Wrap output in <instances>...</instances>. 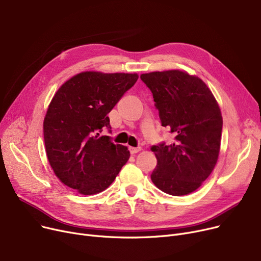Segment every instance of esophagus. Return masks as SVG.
<instances>
[{
  "instance_id": "34e87169",
  "label": "esophagus",
  "mask_w": 261,
  "mask_h": 261,
  "mask_svg": "<svg viewBox=\"0 0 261 261\" xmlns=\"http://www.w3.org/2000/svg\"><path fill=\"white\" fill-rule=\"evenodd\" d=\"M129 150H130L131 154H135V153L140 152L141 150H142V148H141V147H130V148H129Z\"/></svg>"
}]
</instances>
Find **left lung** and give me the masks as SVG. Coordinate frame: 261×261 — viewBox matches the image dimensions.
Segmentation results:
<instances>
[{
    "label": "left lung",
    "mask_w": 261,
    "mask_h": 261,
    "mask_svg": "<svg viewBox=\"0 0 261 261\" xmlns=\"http://www.w3.org/2000/svg\"><path fill=\"white\" fill-rule=\"evenodd\" d=\"M152 92L163 127L173 133L170 145L153 146L158 165L153 184L171 196L194 193L214 170L221 145L223 119L205 82L185 71L141 75Z\"/></svg>",
    "instance_id": "left-lung-1"
}]
</instances>
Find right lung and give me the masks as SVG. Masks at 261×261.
<instances>
[{
  "label": "right lung",
  "mask_w": 261,
  "mask_h": 261,
  "mask_svg": "<svg viewBox=\"0 0 261 261\" xmlns=\"http://www.w3.org/2000/svg\"><path fill=\"white\" fill-rule=\"evenodd\" d=\"M138 74L81 72L55 93L43 121L49 165L78 194H99L113 183L130 158L128 147L100 136L108 114L138 80Z\"/></svg>",
  "instance_id": "add662e5"
}]
</instances>
